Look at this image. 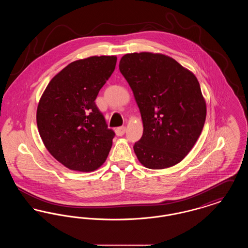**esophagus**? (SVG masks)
Wrapping results in <instances>:
<instances>
[{
	"mask_svg": "<svg viewBox=\"0 0 248 248\" xmlns=\"http://www.w3.org/2000/svg\"><path fill=\"white\" fill-rule=\"evenodd\" d=\"M125 131H126V128H125L124 126H122V127H118V128H116V130H115V133H116V135H117L118 137H122V136L125 133Z\"/></svg>",
	"mask_w": 248,
	"mask_h": 248,
	"instance_id": "1",
	"label": "esophagus"
}]
</instances>
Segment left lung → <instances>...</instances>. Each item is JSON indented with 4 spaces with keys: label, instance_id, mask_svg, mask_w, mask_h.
Returning a JSON list of instances; mask_svg holds the SVG:
<instances>
[{
    "label": "left lung",
    "instance_id": "obj_1",
    "mask_svg": "<svg viewBox=\"0 0 248 248\" xmlns=\"http://www.w3.org/2000/svg\"><path fill=\"white\" fill-rule=\"evenodd\" d=\"M119 69L141 114L143 135L134 145L139 161L150 169L177 165L199 139L205 122L197 78L175 59L149 52L124 55Z\"/></svg>",
    "mask_w": 248,
    "mask_h": 248
}]
</instances>
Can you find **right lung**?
<instances>
[{"instance_id": "right-lung-1", "label": "right lung", "mask_w": 248, "mask_h": 248, "mask_svg": "<svg viewBox=\"0 0 248 248\" xmlns=\"http://www.w3.org/2000/svg\"><path fill=\"white\" fill-rule=\"evenodd\" d=\"M115 56L70 63L50 81L39 101L36 120L46 148L71 170L91 172L106 161L115 136L95 98L116 66Z\"/></svg>"}]
</instances>
